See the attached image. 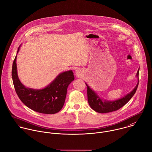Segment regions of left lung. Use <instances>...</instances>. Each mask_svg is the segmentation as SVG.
Returning a JSON list of instances; mask_svg holds the SVG:
<instances>
[{"label":"left lung","instance_id":"obj_1","mask_svg":"<svg viewBox=\"0 0 152 152\" xmlns=\"http://www.w3.org/2000/svg\"><path fill=\"white\" fill-rule=\"evenodd\" d=\"M139 72V69H138L136 74L138 78ZM86 84L87 87L88 102L91 108L95 111H97L99 113H107L118 110L129 102L134 95L137 90L139 85V80L136 87L129 94H127L126 96L120 99L112 101H103V100L100 99L98 95L92 89H91L86 83Z\"/></svg>","mask_w":152,"mask_h":152}]
</instances>
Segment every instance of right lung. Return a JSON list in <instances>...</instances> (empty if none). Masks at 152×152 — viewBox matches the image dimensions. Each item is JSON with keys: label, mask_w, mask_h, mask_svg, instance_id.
I'll list each match as a JSON object with an SVG mask.
<instances>
[{"label": "right lung", "mask_w": 152, "mask_h": 152, "mask_svg": "<svg viewBox=\"0 0 152 152\" xmlns=\"http://www.w3.org/2000/svg\"><path fill=\"white\" fill-rule=\"evenodd\" d=\"M20 47L18 52H19ZM16 56L13 62L12 77L16 93L21 101L32 110L43 114H52L62 108L66 95L67 88L74 80L72 71L61 73L51 84L41 90L25 87L20 81L16 66Z\"/></svg>", "instance_id": "obj_1"}]
</instances>
